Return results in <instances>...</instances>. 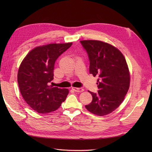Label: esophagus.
Returning a JSON list of instances; mask_svg holds the SVG:
<instances>
[{"mask_svg": "<svg viewBox=\"0 0 152 152\" xmlns=\"http://www.w3.org/2000/svg\"><path fill=\"white\" fill-rule=\"evenodd\" d=\"M72 89L74 91L77 92V93H81V92H83L84 91V89L83 88H82V87H72Z\"/></svg>", "mask_w": 152, "mask_h": 152, "instance_id": "esophagus-1", "label": "esophagus"}]
</instances>
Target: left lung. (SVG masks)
I'll use <instances>...</instances> for the list:
<instances>
[{
  "instance_id": "left-lung-1",
  "label": "left lung",
  "mask_w": 152,
  "mask_h": 152,
  "mask_svg": "<svg viewBox=\"0 0 152 152\" xmlns=\"http://www.w3.org/2000/svg\"><path fill=\"white\" fill-rule=\"evenodd\" d=\"M88 54L89 73L97 75L98 91L86 105L91 113L98 116L108 115L122 103L130 86V73L125 57L117 48L100 40H81Z\"/></svg>"
}]
</instances>
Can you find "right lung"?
I'll return each mask as SVG.
<instances>
[{
  "instance_id": "right-lung-1",
  "label": "right lung",
  "mask_w": 152,
  "mask_h": 152,
  "mask_svg": "<svg viewBox=\"0 0 152 152\" xmlns=\"http://www.w3.org/2000/svg\"><path fill=\"white\" fill-rule=\"evenodd\" d=\"M72 42L49 44L36 47L28 53L18 69V83L26 103L39 113L56 110L65 102L68 89L50 85L54 79V63Z\"/></svg>"
}]
</instances>
